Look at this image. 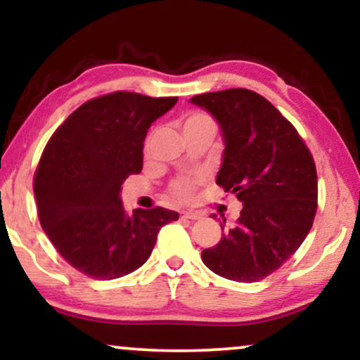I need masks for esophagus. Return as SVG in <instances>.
<instances>
[{
	"label": "esophagus",
	"mask_w": 360,
	"mask_h": 360,
	"mask_svg": "<svg viewBox=\"0 0 360 360\" xmlns=\"http://www.w3.org/2000/svg\"><path fill=\"white\" fill-rule=\"evenodd\" d=\"M198 218H201V214L200 213H195V211H184V213H181V219H198Z\"/></svg>",
	"instance_id": "34e87169"
}]
</instances>
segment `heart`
Segmentation results:
<instances>
[{
  "label": "heart",
  "mask_w": 360,
  "mask_h": 360,
  "mask_svg": "<svg viewBox=\"0 0 360 360\" xmlns=\"http://www.w3.org/2000/svg\"><path fill=\"white\" fill-rule=\"evenodd\" d=\"M200 129L214 131L216 129L214 120L208 115V112H203V111L190 112L184 121V131H200ZM195 186H196V179H191V176H179V179L172 181L170 185L172 198H175L176 201H190L193 198Z\"/></svg>",
  "instance_id": "b5f03b06"
}]
</instances>
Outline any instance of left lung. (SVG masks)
Segmentation results:
<instances>
[{"label": "left lung", "mask_w": 360, "mask_h": 360, "mask_svg": "<svg viewBox=\"0 0 360 360\" xmlns=\"http://www.w3.org/2000/svg\"><path fill=\"white\" fill-rule=\"evenodd\" d=\"M218 121L223 164L216 184L243 201L240 216L214 248L206 267L234 282H259L283 265L307 238L318 208L311 152L272 103L245 88L190 100Z\"/></svg>", "instance_id": "left-lung-1"}]
</instances>
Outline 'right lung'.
Masks as SVG:
<instances>
[{
  "instance_id": "obj_1",
  "label": "right lung",
  "mask_w": 360,
  "mask_h": 360,
  "mask_svg": "<svg viewBox=\"0 0 360 360\" xmlns=\"http://www.w3.org/2000/svg\"><path fill=\"white\" fill-rule=\"evenodd\" d=\"M179 98L116 91L93 98L53 132L34 175L42 229L72 267L96 280L120 278L149 259L160 228L179 213L127 214L120 196L142 170L147 129Z\"/></svg>"
}]
</instances>
